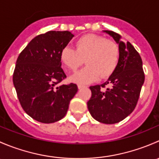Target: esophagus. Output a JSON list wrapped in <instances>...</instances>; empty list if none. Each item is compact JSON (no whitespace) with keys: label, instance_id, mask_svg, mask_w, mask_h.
Wrapping results in <instances>:
<instances>
[{"label":"esophagus","instance_id":"obj_1","mask_svg":"<svg viewBox=\"0 0 159 159\" xmlns=\"http://www.w3.org/2000/svg\"><path fill=\"white\" fill-rule=\"evenodd\" d=\"M78 89H83V88H85V85H84V84H78Z\"/></svg>","mask_w":159,"mask_h":159}]
</instances>
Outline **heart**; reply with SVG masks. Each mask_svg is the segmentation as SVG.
I'll list each match as a JSON object with an SVG mask.
<instances>
[{
    "instance_id": "b5f03b06",
    "label": "heart",
    "mask_w": 159,
    "mask_h": 159,
    "mask_svg": "<svg viewBox=\"0 0 159 159\" xmlns=\"http://www.w3.org/2000/svg\"><path fill=\"white\" fill-rule=\"evenodd\" d=\"M75 48L66 46L60 58L65 68L75 71L83 62L87 66L70 77L78 84H89L100 77H109L118 66L120 51L118 44L97 34H86L75 41Z\"/></svg>"
}]
</instances>
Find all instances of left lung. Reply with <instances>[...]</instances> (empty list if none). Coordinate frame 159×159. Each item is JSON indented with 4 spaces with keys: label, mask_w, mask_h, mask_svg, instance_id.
<instances>
[{
    "label": "left lung",
    "mask_w": 159,
    "mask_h": 159,
    "mask_svg": "<svg viewBox=\"0 0 159 159\" xmlns=\"http://www.w3.org/2000/svg\"><path fill=\"white\" fill-rule=\"evenodd\" d=\"M118 44L119 61L108 81L91 86V97L88 108L91 116L101 123L115 124L129 116L135 108L145 81L140 54L131 43L121 41L111 30H104ZM107 88L104 90L103 89Z\"/></svg>",
    "instance_id": "left-lung-1"
}]
</instances>
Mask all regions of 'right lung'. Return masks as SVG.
<instances>
[{
	"label": "right lung",
	"mask_w": 159,
	"mask_h": 159,
	"mask_svg": "<svg viewBox=\"0 0 159 159\" xmlns=\"http://www.w3.org/2000/svg\"><path fill=\"white\" fill-rule=\"evenodd\" d=\"M73 37L68 30L39 34L17 59L13 83L17 98L24 111L39 122L62 119L78 91L73 83L58 85L67 77L61 67V51Z\"/></svg>",
	"instance_id": "right-lung-1"
}]
</instances>
